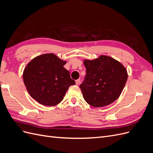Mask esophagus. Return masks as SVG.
I'll return each mask as SVG.
<instances>
[{"label":"esophagus","mask_w":153,"mask_h":153,"mask_svg":"<svg viewBox=\"0 0 153 153\" xmlns=\"http://www.w3.org/2000/svg\"><path fill=\"white\" fill-rule=\"evenodd\" d=\"M75 83H76V85H79L80 84V79H78V80H76V81H75Z\"/></svg>","instance_id":"obj_1"}]
</instances>
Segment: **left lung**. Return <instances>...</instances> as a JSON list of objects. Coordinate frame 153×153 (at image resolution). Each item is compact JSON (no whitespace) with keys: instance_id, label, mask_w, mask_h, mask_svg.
<instances>
[{"instance_id":"8db88e82","label":"left lung","mask_w":153,"mask_h":153,"mask_svg":"<svg viewBox=\"0 0 153 153\" xmlns=\"http://www.w3.org/2000/svg\"><path fill=\"white\" fill-rule=\"evenodd\" d=\"M86 76L80 85L86 102L94 107H103L116 100L128 79L126 69L116 60L101 55L84 61Z\"/></svg>"}]
</instances>
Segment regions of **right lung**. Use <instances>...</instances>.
Segmentation results:
<instances>
[{
  "mask_svg": "<svg viewBox=\"0 0 153 153\" xmlns=\"http://www.w3.org/2000/svg\"><path fill=\"white\" fill-rule=\"evenodd\" d=\"M66 63L53 53L39 55L28 63L23 79L32 98L49 106L61 102L69 87L75 84L69 71L64 68Z\"/></svg>",
  "mask_w": 153,
  "mask_h": 153,
  "instance_id": "add662e5",
  "label": "right lung"
}]
</instances>
